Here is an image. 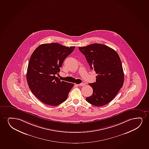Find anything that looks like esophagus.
<instances>
[{
  "mask_svg": "<svg viewBox=\"0 0 149 149\" xmlns=\"http://www.w3.org/2000/svg\"><path fill=\"white\" fill-rule=\"evenodd\" d=\"M85 85V84L84 83H80L79 84H78V85H79V86H83Z\"/></svg>",
  "mask_w": 149,
  "mask_h": 149,
  "instance_id": "34e87169",
  "label": "esophagus"
}]
</instances>
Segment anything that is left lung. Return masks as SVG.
I'll use <instances>...</instances> for the list:
<instances>
[{"mask_svg":"<svg viewBox=\"0 0 149 149\" xmlns=\"http://www.w3.org/2000/svg\"><path fill=\"white\" fill-rule=\"evenodd\" d=\"M89 67L95 70L96 81L89 83L93 95L86 100L95 106H102L112 101L122 88L123 70L120 57L115 50L105 45L93 43L79 47Z\"/></svg>","mask_w":149,"mask_h":149,"instance_id":"obj_1","label":"left lung"}]
</instances>
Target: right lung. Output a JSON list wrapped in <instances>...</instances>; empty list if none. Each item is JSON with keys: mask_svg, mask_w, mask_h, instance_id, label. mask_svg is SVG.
<instances>
[{"mask_svg": "<svg viewBox=\"0 0 149 149\" xmlns=\"http://www.w3.org/2000/svg\"><path fill=\"white\" fill-rule=\"evenodd\" d=\"M75 47L56 43H45L37 47L31 54L27 68V83L41 102L54 106L67 99L74 84L61 81L55 75Z\"/></svg>", "mask_w": 149, "mask_h": 149, "instance_id": "add662e5", "label": "right lung"}]
</instances>
